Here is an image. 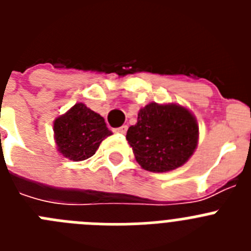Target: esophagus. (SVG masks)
I'll list each match as a JSON object with an SVG mask.
<instances>
[{"instance_id":"1","label":"esophagus","mask_w":251,"mask_h":251,"mask_svg":"<svg viewBox=\"0 0 251 251\" xmlns=\"http://www.w3.org/2000/svg\"><path fill=\"white\" fill-rule=\"evenodd\" d=\"M127 129H128L127 126H122V127H119V128H114V129H113V132L121 133V134H126V133H127Z\"/></svg>"}]
</instances>
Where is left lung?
Listing matches in <instances>:
<instances>
[{"label": "left lung", "instance_id": "obj_1", "mask_svg": "<svg viewBox=\"0 0 251 251\" xmlns=\"http://www.w3.org/2000/svg\"><path fill=\"white\" fill-rule=\"evenodd\" d=\"M127 141L137 162L151 172L181 167L194 154L199 126L191 112L177 104L150 103L128 128Z\"/></svg>", "mask_w": 251, "mask_h": 251}]
</instances>
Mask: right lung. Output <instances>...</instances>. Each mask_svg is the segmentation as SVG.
I'll use <instances>...</instances> for the list:
<instances>
[{"instance_id": "1", "label": "right lung", "mask_w": 251, "mask_h": 251, "mask_svg": "<svg viewBox=\"0 0 251 251\" xmlns=\"http://www.w3.org/2000/svg\"><path fill=\"white\" fill-rule=\"evenodd\" d=\"M110 134L103 117L83 103H76L54 122L57 151L75 162L95 154L101 141Z\"/></svg>"}]
</instances>
